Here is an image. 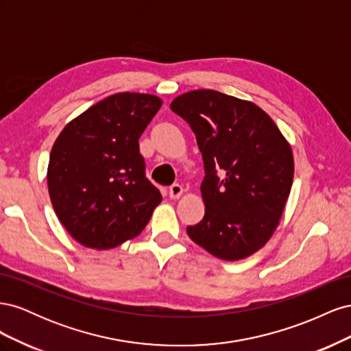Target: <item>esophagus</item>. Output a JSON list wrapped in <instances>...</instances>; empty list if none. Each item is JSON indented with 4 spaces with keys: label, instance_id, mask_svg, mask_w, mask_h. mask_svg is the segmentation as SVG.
Instances as JSON below:
<instances>
[{
    "label": "esophagus",
    "instance_id": "1",
    "mask_svg": "<svg viewBox=\"0 0 351 351\" xmlns=\"http://www.w3.org/2000/svg\"><path fill=\"white\" fill-rule=\"evenodd\" d=\"M183 192H184L183 186L173 184L171 187H169V190H168V195H169V197H171V199H178V197H182Z\"/></svg>",
    "mask_w": 351,
    "mask_h": 351
}]
</instances>
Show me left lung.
<instances>
[{"mask_svg": "<svg viewBox=\"0 0 351 351\" xmlns=\"http://www.w3.org/2000/svg\"><path fill=\"white\" fill-rule=\"evenodd\" d=\"M169 107L192 127L205 165V215L189 237L219 259L250 256L272 237L290 196V143L256 104L217 90L183 93Z\"/></svg>", "mask_w": 351, "mask_h": 351, "instance_id": "8db88e82", "label": "left lung"}]
</instances>
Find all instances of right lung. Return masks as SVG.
<instances>
[{
    "instance_id": "add662e5",
    "label": "right lung",
    "mask_w": 351,
    "mask_h": 351,
    "mask_svg": "<svg viewBox=\"0 0 351 351\" xmlns=\"http://www.w3.org/2000/svg\"><path fill=\"white\" fill-rule=\"evenodd\" d=\"M161 105L155 95L115 93L58 134L48 192L60 222L83 246L105 250L139 236L161 204L139 152V137Z\"/></svg>"
}]
</instances>
